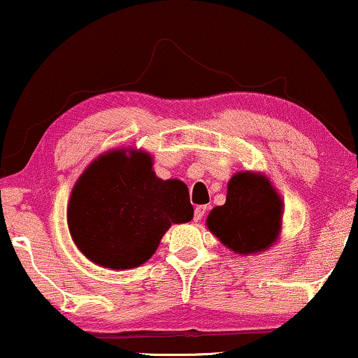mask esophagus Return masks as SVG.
<instances>
[{
	"instance_id": "34e87169",
	"label": "esophagus",
	"mask_w": 358,
	"mask_h": 358,
	"mask_svg": "<svg viewBox=\"0 0 358 358\" xmlns=\"http://www.w3.org/2000/svg\"><path fill=\"white\" fill-rule=\"evenodd\" d=\"M206 210H208V208L206 206H196V208H194V216H193V220L194 221H196V223H198V221H201L203 220V216H205L206 215Z\"/></svg>"
}]
</instances>
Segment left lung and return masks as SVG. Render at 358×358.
<instances>
[{"mask_svg": "<svg viewBox=\"0 0 358 358\" xmlns=\"http://www.w3.org/2000/svg\"><path fill=\"white\" fill-rule=\"evenodd\" d=\"M282 200L264 175L239 171L228 183L223 206L213 208L208 229L241 256L266 251L278 241Z\"/></svg>", "mask_w": 358, "mask_h": 358, "instance_id": "left-lung-1", "label": "left lung"}]
</instances>
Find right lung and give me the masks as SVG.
<instances>
[{"instance_id": "1", "label": "right lung", "mask_w": 358, "mask_h": 358, "mask_svg": "<svg viewBox=\"0 0 358 358\" xmlns=\"http://www.w3.org/2000/svg\"><path fill=\"white\" fill-rule=\"evenodd\" d=\"M152 166L150 153L120 148L103 153L79 176L67 226L87 259L102 268H137L171 224L192 221L187 185L158 178Z\"/></svg>"}]
</instances>
